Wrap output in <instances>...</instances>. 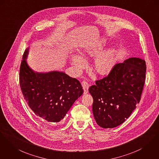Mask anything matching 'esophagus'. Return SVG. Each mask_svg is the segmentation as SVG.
<instances>
[{"label":"esophagus","mask_w":159,"mask_h":159,"mask_svg":"<svg viewBox=\"0 0 159 159\" xmlns=\"http://www.w3.org/2000/svg\"><path fill=\"white\" fill-rule=\"evenodd\" d=\"M82 85L83 89L84 90V94L88 93V88H89V84L85 80H84L82 82Z\"/></svg>","instance_id":"esophagus-1"}]
</instances>
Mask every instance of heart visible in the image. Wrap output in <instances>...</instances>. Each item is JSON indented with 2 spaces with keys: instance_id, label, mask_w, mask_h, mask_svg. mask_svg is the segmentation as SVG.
<instances>
[{
  "instance_id": "1",
  "label": "heart",
  "mask_w": 159,
  "mask_h": 159,
  "mask_svg": "<svg viewBox=\"0 0 159 159\" xmlns=\"http://www.w3.org/2000/svg\"><path fill=\"white\" fill-rule=\"evenodd\" d=\"M105 45V42L103 40H99L94 43L87 44L84 47L83 56L84 57L96 56L103 49ZM115 60L116 55L114 50L107 49L102 52L96 57L94 61L95 69L98 73L102 75L110 73L115 65ZM71 61L75 70L78 72L82 70L85 66V59L78 54H74L72 56Z\"/></svg>"
}]
</instances>
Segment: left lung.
<instances>
[{
  "instance_id": "8db88e82",
  "label": "left lung",
  "mask_w": 159,
  "mask_h": 159,
  "mask_svg": "<svg viewBox=\"0 0 159 159\" xmlns=\"http://www.w3.org/2000/svg\"><path fill=\"white\" fill-rule=\"evenodd\" d=\"M146 70L144 60L131 57L115 65L108 76L89 87L93 113L98 126L115 128L130 116L140 102Z\"/></svg>"
}]
</instances>
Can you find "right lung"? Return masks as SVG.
Returning <instances> with one entry per match:
<instances>
[{
	"mask_svg": "<svg viewBox=\"0 0 159 159\" xmlns=\"http://www.w3.org/2000/svg\"><path fill=\"white\" fill-rule=\"evenodd\" d=\"M28 48L20 64L19 82L24 98L37 116L48 122H59L80 98V82L60 71L37 73L27 64Z\"/></svg>",
	"mask_w": 159,
	"mask_h": 159,
	"instance_id": "obj_1",
	"label": "right lung"
}]
</instances>
